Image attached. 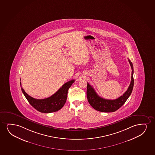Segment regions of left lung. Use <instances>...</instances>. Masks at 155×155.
<instances>
[{
    "mask_svg": "<svg viewBox=\"0 0 155 155\" xmlns=\"http://www.w3.org/2000/svg\"><path fill=\"white\" fill-rule=\"evenodd\" d=\"M130 63L131 67L132 69L131 72V80L130 84L129 86L127 91L125 92L123 96H121L119 98L114 100H109L101 98L99 96L92 86H91L88 83H87V97L89 104L93 108L96 110L104 112V113H110L114 112L122 106L125 102L126 101L129 97L130 96L133 91L134 84V69L133 64L130 60H128Z\"/></svg>",
    "mask_w": 155,
    "mask_h": 155,
    "instance_id": "8db88e82",
    "label": "left lung"
}]
</instances>
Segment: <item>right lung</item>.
I'll return each instance as SVG.
<instances>
[{"mask_svg": "<svg viewBox=\"0 0 155 155\" xmlns=\"http://www.w3.org/2000/svg\"><path fill=\"white\" fill-rule=\"evenodd\" d=\"M74 81V80L69 81L51 96L42 99H37L29 96L22 88L21 82L20 83L22 93L30 105L40 113H50L60 110L64 106L68 91Z\"/></svg>", "mask_w": 155, "mask_h": 155, "instance_id": "right-lung-1", "label": "right lung"}]
</instances>
